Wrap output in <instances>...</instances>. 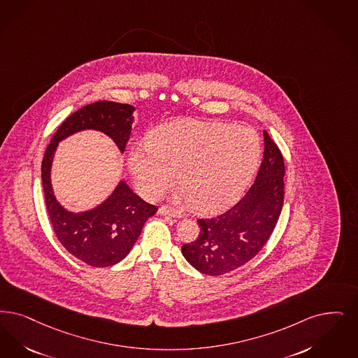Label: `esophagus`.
<instances>
[{"mask_svg":"<svg viewBox=\"0 0 358 358\" xmlns=\"http://www.w3.org/2000/svg\"><path fill=\"white\" fill-rule=\"evenodd\" d=\"M158 213L162 215H171V217H174V218H181L182 217L181 212L172 209V208H168V206H161L158 209Z\"/></svg>","mask_w":358,"mask_h":358,"instance_id":"34e87169","label":"esophagus"}]
</instances>
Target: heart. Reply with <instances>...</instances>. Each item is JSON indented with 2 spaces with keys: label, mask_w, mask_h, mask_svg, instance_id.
<instances>
[{
  "label": "heart",
  "mask_w": 358,
  "mask_h": 358,
  "mask_svg": "<svg viewBox=\"0 0 358 358\" xmlns=\"http://www.w3.org/2000/svg\"><path fill=\"white\" fill-rule=\"evenodd\" d=\"M261 152L255 129L186 120L155 129L148 145H134L128 168L146 197L159 196L177 172L189 206L212 213L238 200L257 171Z\"/></svg>",
  "instance_id": "1"
}]
</instances>
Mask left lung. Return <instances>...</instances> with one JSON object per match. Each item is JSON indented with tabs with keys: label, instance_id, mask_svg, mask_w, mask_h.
Wrapping results in <instances>:
<instances>
[{
	"label": "left lung",
	"instance_id": "8db88e82",
	"mask_svg": "<svg viewBox=\"0 0 358 358\" xmlns=\"http://www.w3.org/2000/svg\"><path fill=\"white\" fill-rule=\"evenodd\" d=\"M264 143L255 184L225 213L197 220V240L182 245L184 257L199 272L221 275L236 271L257 255L275 228L284 205L285 164L266 130Z\"/></svg>",
	"mask_w": 358,
	"mask_h": 358
}]
</instances>
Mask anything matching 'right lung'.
Masks as SVG:
<instances>
[{
  "label": "right lung",
  "instance_id": "add662e5",
  "mask_svg": "<svg viewBox=\"0 0 358 358\" xmlns=\"http://www.w3.org/2000/svg\"><path fill=\"white\" fill-rule=\"evenodd\" d=\"M134 108L113 101H97L69 115L48 145L41 165L46 210L58 241L90 266H112L127 257L141 234L146 220L156 215L157 206L138 197L124 181L92 210L73 213L55 197L50 169L59 141L77 131L94 129L109 136L124 153L133 124Z\"/></svg>",
  "mask_w": 358,
  "mask_h": 358
}]
</instances>
